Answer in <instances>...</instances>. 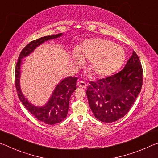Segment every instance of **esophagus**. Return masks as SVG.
<instances>
[{"mask_svg": "<svg viewBox=\"0 0 158 158\" xmlns=\"http://www.w3.org/2000/svg\"><path fill=\"white\" fill-rule=\"evenodd\" d=\"M77 85L81 88H86L87 87V84L83 81H78L77 82Z\"/></svg>", "mask_w": 158, "mask_h": 158, "instance_id": "obj_1", "label": "esophagus"}]
</instances>
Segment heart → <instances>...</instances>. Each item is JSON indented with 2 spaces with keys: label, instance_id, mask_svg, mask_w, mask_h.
<instances>
[{
  "label": "heart",
  "instance_id": "obj_1",
  "mask_svg": "<svg viewBox=\"0 0 158 158\" xmlns=\"http://www.w3.org/2000/svg\"><path fill=\"white\" fill-rule=\"evenodd\" d=\"M125 58L123 48L110 40L90 39L84 41L72 53V61L82 64L90 61L89 70L97 77L108 76L123 65Z\"/></svg>",
  "mask_w": 158,
  "mask_h": 158
}]
</instances>
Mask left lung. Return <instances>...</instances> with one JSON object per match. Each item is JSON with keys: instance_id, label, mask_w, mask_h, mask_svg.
<instances>
[{"instance_id": "obj_1", "label": "left lung", "mask_w": 158, "mask_h": 158, "mask_svg": "<svg viewBox=\"0 0 158 158\" xmlns=\"http://www.w3.org/2000/svg\"><path fill=\"white\" fill-rule=\"evenodd\" d=\"M143 70L135 52L122 71L113 76L89 82L86 94L95 118L113 123L124 117L141 92Z\"/></svg>"}]
</instances>
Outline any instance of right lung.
Listing matches in <instances>:
<instances>
[{
	"label": "right lung",
	"instance_id": "right-lung-1",
	"mask_svg": "<svg viewBox=\"0 0 158 158\" xmlns=\"http://www.w3.org/2000/svg\"><path fill=\"white\" fill-rule=\"evenodd\" d=\"M62 34L63 33H61L56 35L45 36L28 43L21 52L15 68V85L20 101L35 118L48 125H55L59 123L66 118L69 110V99L72 93L76 89V83L77 78L76 77L70 76L61 80L56 85L47 103L43 106H38L31 103L24 97L21 90L20 70L23 59L29 56L33 52L36 48L42 45L45 41L56 39L61 37Z\"/></svg>",
	"mask_w": 158,
	"mask_h": 158
}]
</instances>
